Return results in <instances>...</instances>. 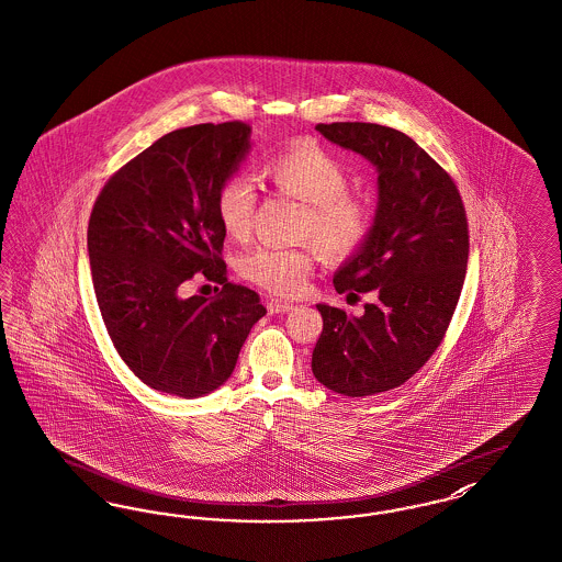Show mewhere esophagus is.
<instances>
[{"label":"esophagus","instance_id":"1","mask_svg":"<svg viewBox=\"0 0 562 562\" xmlns=\"http://www.w3.org/2000/svg\"><path fill=\"white\" fill-rule=\"evenodd\" d=\"M291 310H295V303H291V301H282V299L267 301V312L269 314H284V312H291Z\"/></svg>","mask_w":562,"mask_h":562}]
</instances>
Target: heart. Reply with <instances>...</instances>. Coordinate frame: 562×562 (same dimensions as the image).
Returning a JSON list of instances; mask_svg holds the SVG:
<instances>
[{"instance_id": "obj_1", "label": "heart", "mask_w": 562, "mask_h": 562, "mask_svg": "<svg viewBox=\"0 0 562 562\" xmlns=\"http://www.w3.org/2000/svg\"><path fill=\"white\" fill-rule=\"evenodd\" d=\"M271 184L305 203L299 216V239H312V244L330 259L346 257L363 244L371 210L364 199L348 193V169L316 142H299L271 159L263 167ZM216 218L225 235L241 241L250 235L257 195L246 176L227 178L216 193ZM314 267V252L307 246L280 248L257 246L244 255L239 271L250 282L278 295L299 293Z\"/></svg>"}]
</instances>
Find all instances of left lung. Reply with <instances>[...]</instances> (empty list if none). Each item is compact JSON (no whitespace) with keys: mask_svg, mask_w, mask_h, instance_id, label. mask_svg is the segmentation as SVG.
I'll return each mask as SVG.
<instances>
[{"mask_svg":"<svg viewBox=\"0 0 562 562\" xmlns=\"http://www.w3.org/2000/svg\"><path fill=\"white\" fill-rule=\"evenodd\" d=\"M378 171L363 244L333 276L337 293H371L363 316L318 303L314 378L333 393L369 396L407 382L443 339L461 297L469 229L454 180L405 133L373 123L316 125Z\"/></svg>","mask_w":562,"mask_h":562,"instance_id":"left-lung-1","label":"left lung"}]
</instances>
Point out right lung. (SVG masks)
<instances>
[{
  "label": "right lung",
  "instance_id": "right-lung-1",
  "mask_svg": "<svg viewBox=\"0 0 562 562\" xmlns=\"http://www.w3.org/2000/svg\"><path fill=\"white\" fill-rule=\"evenodd\" d=\"M250 133L239 121L167 133L105 182L91 212L87 248L105 329L133 373L167 395L223 386L267 312L255 291L227 280L214 207ZM198 270L224 284L216 299L179 295Z\"/></svg>",
  "mask_w": 562,
  "mask_h": 562
}]
</instances>
